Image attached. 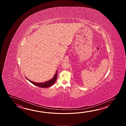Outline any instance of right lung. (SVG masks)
Instances as JSON below:
<instances>
[{"label":"right lung","mask_w":126,"mask_h":126,"mask_svg":"<svg viewBox=\"0 0 126 126\" xmlns=\"http://www.w3.org/2000/svg\"><path fill=\"white\" fill-rule=\"evenodd\" d=\"M57 73H58V70H57L56 72L55 75L54 76V78H52L50 80H48V81L44 82H41V83H37V82H33V81L29 80L26 77V78L30 82H31V83L34 84L35 86H38L39 87H42V88H46V87H48L51 86L55 82V81L56 80L57 78Z\"/></svg>","instance_id":"add662e5"}]
</instances>
